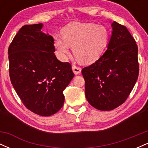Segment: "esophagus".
I'll list each match as a JSON object with an SVG mask.
<instances>
[{
	"mask_svg": "<svg viewBox=\"0 0 148 148\" xmlns=\"http://www.w3.org/2000/svg\"><path fill=\"white\" fill-rule=\"evenodd\" d=\"M72 70L75 74H79L81 72V68L78 67V66L73 64L72 65Z\"/></svg>",
	"mask_w": 148,
	"mask_h": 148,
	"instance_id": "34e87169",
	"label": "esophagus"
}]
</instances>
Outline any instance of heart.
<instances>
[{"instance_id":"obj_1","label":"heart","mask_w":148,"mask_h":148,"mask_svg":"<svg viewBox=\"0 0 148 148\" xmlns=\"http://www.w3.org/2000/svg\"><path fill=\"white\" fill-rule=\"evenodd\" d=\"M62 38L56 37L54 46L62 57L73 53L79 62L89 64L97 60L108 42V33L102 25L93 23H72L62 30Z\"/></svg>"}]
</instances>
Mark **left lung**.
I'll list each match as a JSON object with an SVG mask.
<instances>
[{
  "label": "left lung",
  "instance_id": "8db88e82",
  "mask_svg": "<svg viewBox=\"0 0 148 148\" xmlns=\"http://www.w3.org/2000/svg\"><path fill=\"white\" fill-rule=\"evenodd\" d=\"M104 53L83 68L85 92L91 106L111 111L125 102L138 79V47L127 28L113 21Z\"/></svg>",
  "mask_w": 148,
  "mask_h": 148
}]
</instances>
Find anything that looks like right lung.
Segmentation results:
<instances>
[{
  "mask_svg": "<svg viewBox=\"0 0 148 148\" xmlns=\"http://www.w3.org/2000/svg\"><path fill=\"white\" fill-rule=\"evenodd\" d=\"M42 23L25 25L8 49L10 81L22 103L42 116L55 114L64 104L63 91L74 78L69 62L56 57L53 38Z\"/></svg>",
  "mask_w": 148,
  "mask_h": 148,
  "instance_id": "1",
  "label": "right lung"
}]
</instances>
